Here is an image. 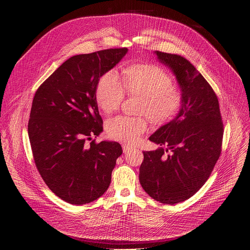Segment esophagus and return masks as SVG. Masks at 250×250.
<instances>
[{
  "instance_id": "34e87169",
  "label": "esophagus",
  "mask_w": 250,
  "mask_h": 250,
  "mask_svg": "<svg viewBox=\"0 0 250 250\" xmlns=\"http://www.w3.org/2000/svg\"><path fill=\"white\" fill-rule=\"evenodd\" d=\"M134 149L133 146H128V145H124L123 146V150H124V153H127L129 151H132Z\"/></svg>"
}]
</instances>
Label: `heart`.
<instances>
[{"instance_id": "heart-1", "label": "heart", "mask_w": 250, "mask_h": 250, "mask_svg": "<svg viewBox=\"0 0 250 250\" xmlns=\"http://www.w3.org/2000/svg\"><path fill=\"white\" fill-rule=\"evenodd\" d=\"M128 95L142 97L140 113L155 124H164L179 112L183 98L179 90L173 88L172 77L154 64H134L124 70L123 83L114 71L100 78L96 90V101L100 109L109 114L120 108ZM147 129L144 118L116 117L106 123V133L119 141L135 144Z\"/></svg>"}]
</instances>
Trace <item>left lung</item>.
Masks as SVG:
<instances>
[{
  "mask_svg": "<svg viewBox=\"0 0 250 250\" xmlns=\"http://www.w3.org/2000/svg\"><path fill=\"white\" fill-rule=\"evenodd\" d=\"M153 53L176 77L183 102L176 117L149 136L160 147L144 151L139 181L152 199L174 205L191 198L208 180L221 155L224 126L218 98L195 66L181 55Z\"/></svg>",
  "mask_w": 250,
  "mask_h": 250,
  "instance_id": "1",
  "label": "left lung"
}]
</instances>
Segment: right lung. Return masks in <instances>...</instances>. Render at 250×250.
Segmentation results:
<instances>
[{
    "label": "right lung",
    "mask_w": 250,
    "mask_h": 250,
    "mask_svg": "<svg viewBox=\"0 0 250 250\" xmlns=\"http://www.w3.org/2000/svg\"><path fill=\"white\" fill-rule=\"evenodd\" d=\"M126 53L115 48L70 57L35 92L27 125L33 159L48 188L69 204L99 199L123 153L116 141L85 144L103 131L98 82Z\"/></svg>",
    "instance_id": "obj_1"
}]
</instances>
